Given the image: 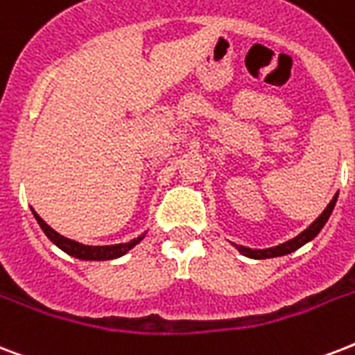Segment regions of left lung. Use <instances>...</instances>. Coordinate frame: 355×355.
Wrapping results in <instances>:
<instances>
[{
    "instance_id": "left-lung-1",
    "label": "left lung",
    "mask_w": 355,
    "mask_h": 355,
    "mask_svg": "<svg viewBox=\"0 0 355 355\" xmlns=\"http://www.w3.org/2000/svg\"><path fill=\"white\" fill-rule=\"evenodd\" d=\"M335 202H337V196L331 199V202L326 207V210H324V212H322L304 232H300L296 238H292L288 242L281 243V245H275V248H270V250H250V248H243V245H236V250L240 251L242 255L250 257V259H272V257L288 255L292 251H296L297 248H302L304 243L313 240V238L322 231V227L326 225V221H328V218L331 216V212H334Z\"/></svg>"
}]
</instances>
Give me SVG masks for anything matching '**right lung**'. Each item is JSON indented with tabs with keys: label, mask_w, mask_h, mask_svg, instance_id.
Wrapping results in <instances>:
<instances>
[{
	"label": "right lung",
	"mask_w": 355,
	"mask_h": 355,
	"mask_svg": "<svg viewBox=\"0 0 355 355\" xmlns=\"http://www.w3.org/2000/svg\"><path fill=\"white\" fill-rule=\"evenodd\" d=\"M35 220L39 221L40 229L46 232V236L50 238L51 242L55 243L58 248L69 253V255L76 257V259H81V261H112V259H117V257L124 255L126 251H130L134 248L135 243L141 242L143 236H137L134 240H130L126 243H115V245H83L80 242H74L70 238H64L63 234H59L51 229L48 223H46L39 214L33 210Z\"/></svg>",
	"instance_id": "add662e5"
}]
</instances>
